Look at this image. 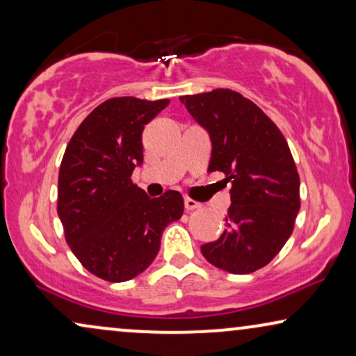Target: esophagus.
<instances>
[{
  "mask_svg": "<svg viewBox=\"0 0 356 356\" xmlns=\"http://www.w3.org/2000/svg\"><path fill=\"white\" fill-rule=\"evenodd\" d=\"M184 205H186L187 211H192V210L200 209V204H199V202H195V200L188 199V197H186V199H184Z\"/></svg>",
  "mask_w": 356,
  "mask_h": 356,
  "instance_id": "obj_1",
  "label": "esophagus"
}]
</instances>
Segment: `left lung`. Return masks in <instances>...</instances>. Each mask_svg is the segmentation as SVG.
Listing matches in <instances>:
<instances>
[{
	"instance_id": "obj_1",
	"label": "left lung",
	"mask_w": 356,
	"mask_h": 356,
	"mask_svg": "<svg viewBox=\"0 0 356 356\" xmlns=\"http://www.w3.org/2000/svg\"><path fill=\"white\" fill-rule=\"evenodd\" d=\"M181 102L209 133V170H220L232 184L227 230L202 245V254L223 271L254 273L286 245L300 209L299 174L286 138L259 106L233 90Z\"/></svg>"
}]
</instances>
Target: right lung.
<instances>
[{
	"mask_svg": "<svg viewBox=\"0 0 356 356\" xmlns=\"http://www.w3.org/2000/svg\"><path fill=\"white\" fill-rule=\"evenodd\" d=\"M168 105L110 98L82 121L62 157L57 213L65 240L82 266L105 281H129L145 271L164 228L184 213L177 191L151 199L131 181L143 164V129Z\"/></svg>",
	"mask_w": 356,
	"mask_h": 356,
	"instance_id": "1",
	"label": "right lung"
}]
</instances>
